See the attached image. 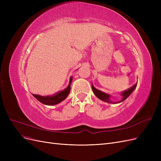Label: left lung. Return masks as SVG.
Listing matches in <instances>:
<instances>
[{
  "instance_id": "left-lung-1",
  "label": "left lung",
  "mask_w": 161,
  "mask_h": 161,
  "mask_svg": "<svg viewBox=\"0 0 161 161\" xmlns=\"http://www.w3.org/2000/svg\"><path fill=\"white\" fill-rule=\"evenodd\" d=\"M136 86H137V84H135L134 86H131V88H130L128 90H126L125 91L123 92L122 93H121V95H122V96H123V99H121L120 101H118V103H114V102L111 101L109 100V97H110L109 95L106 94V93H105V92H102L101 91H99V90L96 89L95 87L92 86V91H93L95 96L97 97H98L99 99L105 102H107V103H120V102H121V101H124V100H125L126 99H127L128 97L130 96V95L136 89Z\"/></svg>"
}]
</instances>
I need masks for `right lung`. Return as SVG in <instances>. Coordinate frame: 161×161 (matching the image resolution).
<instances>
[{"label":"right lung","instance_id":"right-lung-1","mask_svg":"<svg viewBox=\"0 0 161 161\" xmlns=\"http://www.w3.org/2000/svg\"><path fill=\"white\" fill-rule=\"evenodd\" d=\"M72 76L70 77L69 86H68L65 89L57 92V93H56L53 95L46 96V97H43V96L36 95V94H33V95L43 104H45L47 105H56L58 103H60V102L62 101L63 100H64L67 97V96L70 93V84L72 82Z\"/></svg>","mask_w":161,"mask_h":161}]
</instances>
